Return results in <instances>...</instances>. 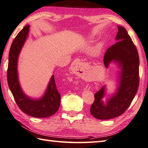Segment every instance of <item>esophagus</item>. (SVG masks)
Segmentation results:
<instances>
[{
  "instance_id": "1",
  "label": "esophagus",
  "mask_w": 148,
  "mask_h": 148,
  "mask_svg": "<svg viewBox=\"0 0 148 148\" xmlns=\"http://www.w3.org/2000/svg\"><path fill=\"white\" fill-rule=\"evenodd\" d=\"M72 68L74 69L76 71H83V69H84L85 63H83L82 61L79 60V59H76L75 60L73 63H72Z\"/></svg>"
}]
</instances>
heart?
<instances>
[{"mask_svg":"<svg viewBox=\"0 0 148 148\" xmlns=\"http://www.w3.org/2000/svg\"><path fill=\"white\" fill-rule=\"evenodd\" d=\"M93 37H94L93 35H90V36H88L87 37V38L88 39H92ZM103 42H98V43L96 45V46L95 47V49H94V51H95V53H96V54H98V53H100L101 52L102 48H103Z\"/></svg>","mask_w":148,"mask_h":148,"instance_id":"b5f03b06","label":"heart"}]
</instances>
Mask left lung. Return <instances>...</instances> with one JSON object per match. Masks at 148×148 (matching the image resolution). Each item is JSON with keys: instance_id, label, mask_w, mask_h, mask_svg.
I'll use <instances>...</instances> for the list:
<instances>
[{"instance_id": "obj_1", "label": "left lung", "mask_w": 148, "mask_h": 148, "mask_svg": "<svg viewBox=\"0 0 148 148\" xmlns=\"http://www.w3.org/2000/svg\"><path fill=\"white\" fill-rule=\"evenodd\" d=\"M115 39L118 42L107 49L103 63L106 67L112 61L117 64L120 69L118 75L119 84L114 95L107 99L106 103L102 100L106 95V86L95 93L90 111L99 120H108L122 114L130 107L138 88L139 57L135 45L126 29L120 26H118Z\"/></svg>"}]
</instances>
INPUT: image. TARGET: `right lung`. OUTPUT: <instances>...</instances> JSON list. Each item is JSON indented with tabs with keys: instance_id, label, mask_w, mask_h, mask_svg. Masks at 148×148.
I'll return each instance as SVG.
<instances>
[{
	"instance_id": "1",
	"label": "right lung",
	"mask_w": 148,
	"mask_h": 148,
	"mask_svg": "<svg viewBox=\"0 0 148 148\" xmlns=\"http://www.w3.org/2000/svg\"><path fill=\"white\" fill-rule=\"evenodd\" d=\"M29 26L26 25L18 33L11 45L7 78L9 88L20 109L35 118H47L54 114L60 106L61 95L56 87L54 76H51L45 92L41 98L33 99L23 92L18 81L17 63L21 49L29 33Z\"/></svg>"
}]
</instances>
